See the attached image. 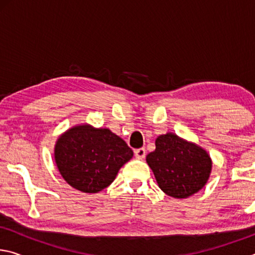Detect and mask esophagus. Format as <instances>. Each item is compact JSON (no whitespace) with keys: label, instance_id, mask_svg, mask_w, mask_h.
Returning <instances> with one entry per match:
<instances>
[{"label":"esophagus","instance_id":"esophagus-1","mask_svg":"<svg viewBox=\"0 0 255 255\" xmlns=\"http://www.w3.org/2000/svg\"><path fill=\"white\" fill-rule=\"evenodd\" d=\"M135 155H136V157H138V158H144L145 155H146L145 148H137V149H135Z\"/></svg>","mask_w":255,"mask_h":255}]
</instances>
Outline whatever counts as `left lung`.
I'll list each match as a JSON object with an SVG mask.
<instances>
[{"label":"left lung","instance_id":"8db88e82","mask_svg":"<svg viewBox=\"0 0 255 255\" xmlns=\"http://www.w3.org/2000/svg\"><path fill=\"white\" fill-rule=\"evenodd\" d=\"M154 152L146 156L158 187L167 196L183 199L208 182L213 161L207 150L192 141L166 132L155 140Z\"/></svg>","mask_w":255,"mask_h":255}]
</instances>
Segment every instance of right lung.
<instances>
[{"label":"right lung","mask_w":255,"mask_h":255,"mask_svg":"<svg viewBox=\"0 0 255 255\" xmlns=\"http://www.w3.org/2000/svg\"><path fill=\"white\" fill-rule=\"evenodd\" d=\"M133 156L123 138L108 128L81 124L56 140L55 163L62 178L84 193H98L110 185L125 163Z\"/></svg>","instance_id":"add662e5"}]
</instances>
